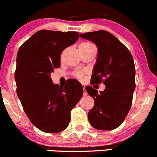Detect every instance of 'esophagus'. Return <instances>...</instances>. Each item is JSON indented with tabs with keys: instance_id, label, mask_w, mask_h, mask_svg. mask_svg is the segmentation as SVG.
<instances>
[{
	"instance_id": "esophagus-1",
	"label": "esophagus",
	"mask_w": 157,
	"mask_h": 157,
	"mask_svg": "<svg viewBox=\"0 0 157 157\" xmlns=\"http://www.w3.org/2000/svg\"><path fill=\"white\" fill-rule=\"evenodd\" d=\"M83 90H84V91H83V96H86V95H87V93H86V90H85V87H83Z\"/></svg>"
}]
</instances>
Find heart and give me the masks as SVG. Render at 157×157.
<instances>
[{"label":"heart","mask_w":157,"mask_h":157,"mask_svg":"<svg viewBox=\"0 0 157 157\" xmlns=\"http://www.w3.org/2000/svg\"><path fill=\"white\" fill-rule=\"evenodd\" d=\"M94 46L93 44H92L91 42H83L79 45V50L80 49H85V48H90V47ZM74 77L76 78H77L78 80H84L85 77H86V73L84 71H77L74 73Z\"/></svg>","instance_id":"heart-1"}]
</instances>
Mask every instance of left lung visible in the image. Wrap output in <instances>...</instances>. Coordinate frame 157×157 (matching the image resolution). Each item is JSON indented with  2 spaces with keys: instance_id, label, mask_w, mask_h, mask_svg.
Here are the masks:
<instances>
[{
  "instance_id": "left-lung-1",
  "label": "left lung",
  "mask_w": 157,
  "mask_h": 157,
  "mask_svg": "<svg viewBox=\"0 0 157 157\" xmlns=\"http://www.w3.org/2000/svg\"><path fill=\"white\" fill-rule=\"evenodd\" d=\"M80 37L93 42L98 48L91 84L105 85L100 93L90 86L86 87L95 103L88 113L89 121L98 130L115 129L122 124L132 104L135 90L133 57L125 45L105 30L83 33Z\"/></svg>"
}]
</instances>
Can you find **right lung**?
<instances>
[{"instance_id": "obj_1", "label": "right lung", "mask_w": 157, "mask_h": 157, "mask_svg": "<svg viewBox=\"0 0 157 157\" xmlns=\"http://www.w3.org/2000/svg\"><path fill=\"white\" fill-rule=\"evenodd\" d=\"M80 37L77 32L40 30L19 48L15 81L23 110L40 131L58 133L71 121V112L81 99L82 85L71 79L64 86L54 84L51 73L61 66L60 56Z\"/></svg>"}]
</instances>
